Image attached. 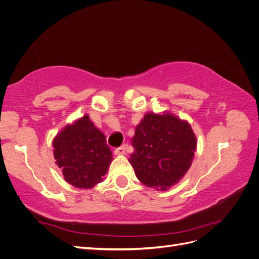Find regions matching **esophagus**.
<instances>
[{
	"instance_id": "1",
	"label": "esophagus",
	"mask_w": 259,
	"mask_h": 259,
	"mask_svg": "<svg viewBox=\"0 0 259 259\" xmlns=\"http://www.w3.org/2000/svg\"><path fill=\"white\" fill-rule=\"evenodd\" d=\"M125 152H126V148H125V146L115 148V150H114L115 154H125Z\"/></svg>"
}]
</instances>
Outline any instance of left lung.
<instances>
[{
  "label": "left lung",
  "instance_id": "obj_1",
  "mask_svg": "<svg viewBox=\"0 0 259 259\" xmlns=\"http://www.w3.org/2000/svg\"><path fill=\"white\" fill-rule=\"evenodd\" d=\"M134 152L128 159L145 186L166 190L190 168L197 138L187 121L170 114L147 113L132 138Z\"/></svg>",
  "mask_w": 259,
  "mask_h": 259
}]
</instances>
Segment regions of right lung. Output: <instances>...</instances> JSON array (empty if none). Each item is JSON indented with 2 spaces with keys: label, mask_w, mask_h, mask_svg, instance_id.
<instances>
[{
  "label": "right lung",
  "mask_w": 259,
  "mask_h": 259,
  "mask_svg": "<svg viewBox=\"0 0 259 259\" xmlns=\"http://www.w3.org/2000/svg\"><path fill=\"white\" fill-rule=\"evenodd\" d=\"M54 158L66 182L91 189L103 182L112 162L106 136L89 115H84L58 133L53 142Z\"/></svg>",
  "instance_id": "obj_1"
}]
</instances>
